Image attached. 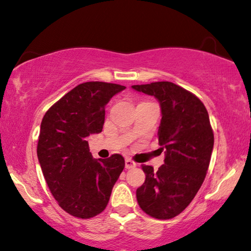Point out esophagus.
<instances>
[{
	"label": "esophagus",
	"instance_id": "1",
	"mask_svg": "<svg viewBox=\"0 0 251 251\" xmlns=\"http://www.w3.org/2000/svg\"><path fill=\"white\" fill-rule=\"evenodd\" d=\"M136 165H138V164H136L135 162H133L132 159H129V158H126L125 159V168L126 169H128V170L129 169H134Z\"/></svg>",
	"mask_w": 251,
	"mask_h": 251
}]
</instances>
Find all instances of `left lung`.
Wrapping results in <instances>:
<instances>
[{"label": "left lung", "mask_w": 251, "mask_h": 251, "mask_svg": "<svg viewBox=\"0 0 251 251\" xmlns=\"http://www.w3.org/2000/svg\"><path fill=\"white\" fill-rule=\"evenodd\" d=\"M153 96L160 106L158 142L164 164L143 165L146 180L136 200L147 215L170 219L182 212L204 181L213 149V132L205 106L195 95L169 81L132 86Z\"/></svg>", "instance_id": "1"}]
</instances>
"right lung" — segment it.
<instances>
[{
  "label": "right lung",
  "instance_id": "obj_1",
  "mask_svg": "<svg viewBox=\"0 0 251 251\" xmlns=\"http://www.w3.org/2000/svg\"><path fill=\"white\" fill-rule=\"evenodd\" d=\"M125 88L101 81L80 83L43 117L38 159L50 193L71 216L88 219L101 213L125 166L118 153L93 158L87 141L102 132L105 105Z\"/></svg>",
  "mask_w": 251,
  "mask_h": 251
}]
</instances>
